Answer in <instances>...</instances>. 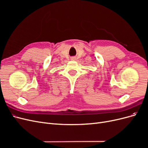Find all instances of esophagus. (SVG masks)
Wrapping results in <instances>:
<instances>
[{"label": "esophagus", "instance_id": "34e87169", "mask_svg": "<svg viewBox=\"0 0 148 148\" xmlns=\"http://www.w3.org/2000/svg\"><path fill=\"white\" fill-rule=\"evenodd\" d=\"M76 60L75 57H71V60Z\"/></svg>", "mask_w": 148, "mask_h": 148}]
</instances>
